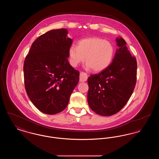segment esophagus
Returning a JSON list of instances; mask_svg holds the SVG:
<instances>
[{
    "label": "esophagus",
    "mask_w": 159,
    "mask_h": 159,
    "mask_svg": "<svg viewBox=\"0 0 159 159\" xmlns=\"http://www.w3.org/2000/svg\"><path fill=\"white\" fill-rule=\"evenodd\" d=\"M88 79V75L86 73L84 72H81L80 73V81L83 82H85Z\"/></svg>",
    "instance_id": "obj_1"
}]
</instances>
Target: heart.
<instances>
[{"label": "heart", "mask_w": 159, "mask_h": 159, "mask_svg": "<svg viewBox=\"0 0 159 159\" xmlns=\"http://www.w3.org/2000/svg\"><path fill=\"white\" fill-rule=\"evenodd\" d=\"M115 49L108 41L98 38L83 39L77 43V47L73 45L68 49L70 64L77 67L85 61L87 67L93 71L104 70L113 60Z\"/></svg>", "instance_id": "obj_1"}]
</instances>
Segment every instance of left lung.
I'll return each instance as SVG.
<instances>
[{
    "mask_svg": "<svg viewBox=\"0 0 159 159\" xmlns=\"http://www.w3.org/2000/svg\"><path fill=\"white\" fill-rule=\"evenodd\" d=\"M119 47L111 64L88 79V102L91 110L101 116L118 113L131 97L136 82L137 62L128 49L126 41L116 39Z\"/></svg>",
    "mask_w": 159,
    "mask_h": 159,
    "instance_id": "1",
    "label": "left lung"
}]
</instances>
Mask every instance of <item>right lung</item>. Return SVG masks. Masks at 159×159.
<instances>
[{"instance_id":"1","label":"right lung","mask_w":159,"mask_h":159,"mask_svg":"<svg viewBox=\"0 0 159 159\" xmlns=\"http://www.w3.org/2000/svg\"><path fill=\"white\" fill-rule=\"evenodd\" d=\"M66 29L49 31L32 43L24 62L27 95L43 113L55 114L68 105L79 80V71L68 61L73 39Z\"/></svg>"}]
</instances>
